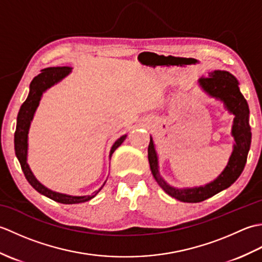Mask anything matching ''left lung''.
Returning a JSON list of instances; mask_svg holds the SVG:
<instances>
[{
	"label": "left lung",
	"instance_id": "obj_1",
	"mask_svg": "<svg viewBox=\"0 0 262 262\" xmlns=\"http://www.w3.org/2000/svg\"><path fill=\"white\" fill-rule=\"evenodd\" d=\"M200 89L209 97L223 102L224 108L234 115L231 135L234 138L233 151L225 169L215 180L205 186L192 188H176L169 185L160 173L158 152L151 136L148 144V162L152 174L159 186L169 194L183 203H200L213 197L233 185L241 176L246 166L248 153L251 145V127L249 124V105L238 88L236 77L227 71L216 70L209 72L208 76L198 80Z\"/></svg>",
	"mask_w": 262,
	"mask_h": 262
}]
</instances>
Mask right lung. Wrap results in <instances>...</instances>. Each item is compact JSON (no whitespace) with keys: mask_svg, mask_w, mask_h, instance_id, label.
<instances>
[{"mask_svg":"<svg viewBox=\"0 0 262 262\" xmlns=\"http://www.w3.org/2000/svg\"><path fill=\"white\" fill-rule=\"evenodd\" d=\"M72 72V68L70 66H57V68H47L41 70V73L38 74L36 77H33V80L30 83L29 86V94L26 99V101L22 103L20 107L18 118H16V128L14 133V149H15V155L18 158L21 169L24 171L26 179L28 182L33 187V189L46 196L51 198L55 202L62 203L66 205L71 204H80V203H85L88 200L92 199L96 197L98 192L101 190L103 186L105 185V180L103 185L100 187L98 190L94 191L92 194H86V196H72V194H66L62 192L54 191L52 189H49L42 185L40 181L37 180L35 174L32 173L29 164H28V134H29L30 125L33 119V116L36 114V110L40 102L42 94L45 93L48 89H51L55 84H57L58 82L65 79ZM127 135H122L117 140L114 145L111 146L110 153H109V159H111V155L118 148L122 142L126 140Z\"/></svg>","mask_w":262,"mask_h":262,"instance_id":"obj_1","label":"right lung"}]
</instances>
